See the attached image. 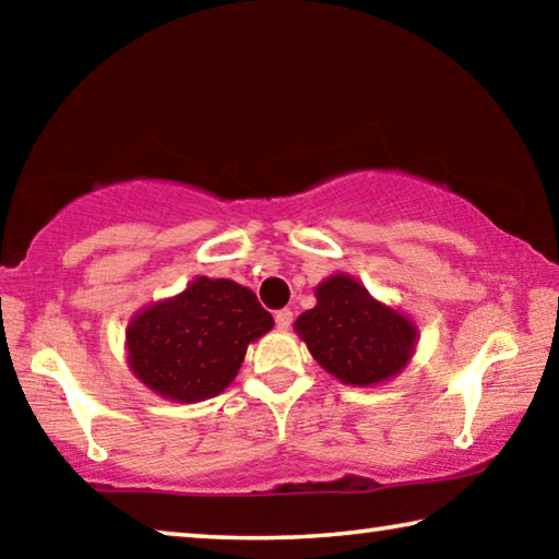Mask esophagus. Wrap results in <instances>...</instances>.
I'll return each mask as SVG.
<instances>
[{"instance_id":"34e87169","label":"esophagus","mask_w":559,"mask_h":559,"mask_svg":"<svg viewBox=\"0 0 559 559\" xmlns=\"http://www.w3.org/2000/svg\"><path fill=\"white\" fill-rule=\"evenodd\" d=\"M290 323H293V310H288V308L278 310V313H276V325H278V330H288Z\"/></svg>"}]
</instances>
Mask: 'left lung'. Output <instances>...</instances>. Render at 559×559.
Returning a JSON list of instances; mask_svg holds the SVG:
<instances>
[{
    "label": "left lung",
    "mask_w": 559,
    "mask_h": 559,
    "mask_svg": "<svg viewBox=\"0 0 559 559\" xmlns=\"http://www.w3.org/2000/svg\"><path fill=\"white\" fill-rule=\"evenodd\" d=\"M316 298L293 328L325 372L343 384L372 386L404 370L419 340L409 318L374 300L347 273L320 283Z\"/></svg>",
    "instance_id": "8db88e82"
}]
</instances>
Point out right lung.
Returning <instances> with one entry per match:
<instances>
[{"label":"right lung","instance_id":"1","mask_svg":"<svg viewBox=\"0 0 559 559\" xmlns=\"http://www.w3.org/2000/svg\"><path fill=\"white\" fill-rule=\"evenodd\" d=\"M273 328L253 290L229 278H194L175 298L130 320L128 365L147 390L173 402H202L234 382L246 347Z\"/></svg>","mask_w":559,"mask_h":559}]
</instances>
